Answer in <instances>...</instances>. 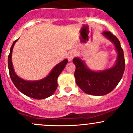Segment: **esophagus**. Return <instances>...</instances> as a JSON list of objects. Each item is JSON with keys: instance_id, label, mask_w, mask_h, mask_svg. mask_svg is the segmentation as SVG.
Masks as SVG:
<instances>
[{"instance_id": "1", "label": "esophagus", "mask_w": 133, "mask_h": 133, "mask_svg": "<svg viewBox=\"0 0 133 133\" xmlns=\"http://www.w3.org/2000/svg\"><path fill=\"white\" fill-rule=\"evenodd\" d=\"M76 55V52L74 51H71L68 53V59L69 61H71L72 60V59L75 57Z\"/></svg>"}]
</instances>
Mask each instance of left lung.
<instances>
[{
	"mask_svg": "<svg viewBox=\"0 0 133 133\" xmlns=\"http://www.w3.org/2000/svg\"><path fill=\"white\" fill-rule=\"evenodd\" d=\"M102 35L114 44L117 52L113 67L103 71H93L88 69L84 61L79 57L73 59L76 65V83L84 93L91 95L102 96L111 92L122 79L125 69L124 52L119 40L110 31H104Z\"/></svg>",
	"mask_w": 133,
	"mask_h": 133,
	"instance_id": "1",
	"label": "left lung"
}]
</instances>
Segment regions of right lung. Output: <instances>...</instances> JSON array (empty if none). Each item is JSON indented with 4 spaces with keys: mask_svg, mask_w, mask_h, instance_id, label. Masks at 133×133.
<instances>
[{
    "mask_svg": "<svg viewBox=\"0 0 133 133\" xmlns=\"http://www.w3.org/2000/svg\"><path fill=\"white\" fill-rule=\"evenodd\" d=\"M17 40L13 42L8 56L9 71L12 83L19 91L29 97L41 100L50 97L57 88V80L68 63V59H64L62 62L57 64L49 75L42 79L38 81H26L23 79L15 73L12 62L13 47Z\"/></svg>",
    "mask_w": 133,
    "mask_h": 133,
    "instance_id": "add662e5",
    "label": "right lung"
}]
</instances>
